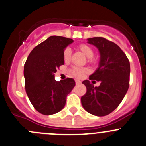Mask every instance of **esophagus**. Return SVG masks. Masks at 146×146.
<instances>
[{
  "mask_svg": "<svg viewBox=\"0 0 146 146\" xmlns=\"http://www.w3.org/2000/svg\"><path fill=\"white\" fill-rule=\"evenodd\" d=\"M75 82H76V84H81V81H80V80H75Z\"/></svg>",
  "mask_w": 146,
  "mask_h": 146,
  "instance_id": "34e87169",
  "label": "esophagus"
}]
</instances>
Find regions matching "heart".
I'll list each match as a JSON object with an SVG mask.
<instances>
[{
	"mask_svg": "<svg viewBox=\"0 0 146 146\" xmlns=\"http://www.w3.org/2000/svg\"><path fill=\"white\" fill-rule=\"evenodd\" d=\"M79 49L82 53L87 58H88V62L90 63L95 62V59H93V55H94V51L90 46L87 44H82L79 46ZM72 55V51L69 48H65L63 53L64 61L65 62H69ZM87 70L84 68L80 67H73L69 70V73L72 76L76 77V78H82L84 75L85 73H87Z\"/></svg>",
	"mask_w": 146,
	"mask_h": 146,
	"instance_id": "heart-1",
	"label": "heart"
}]
</instances>
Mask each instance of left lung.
<instances>
[{
	"label": "left lung",
	"instance_id": "1",
	"mask_svg": "<svg viewBox=\"0 0 146 146\" xmlns=\"http://www.w3.org/2000/svg\"><path fill=\"white\" fill-rule=\"evenodd\" d=\"M87 43L97 47L100 55L98 68L89 79L100 81V84L94 87L89 80L83 81L87 92L81 98V102L87 112L102 117L115 110L126 95L130 62L121 48L112 41L94 37L87 38Z\"/></svg>",
	"mask_w": 146,
	"mask_h": 146
}]
</instances>
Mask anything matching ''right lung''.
<instances>
[{
    "label": "right lung",
    "mask_w": 146,
    "mask_h": 146,
    "mask_svg": "<svg viewBox=\"0 0 146 146\" xmlns=\"http://www.w3.org/2000/svg\"><path fill=\"white\" fill-rule=\"evenodd\" d=\"M74 42L71 38L51 36L31 51L24 64L25 89L30 102L40 113L54 115L62 110L66 96L75 86L72 78L56 81V69L64 64V51Z\"/></svg>",
    "instance_id": "1"
}]
</instances>
